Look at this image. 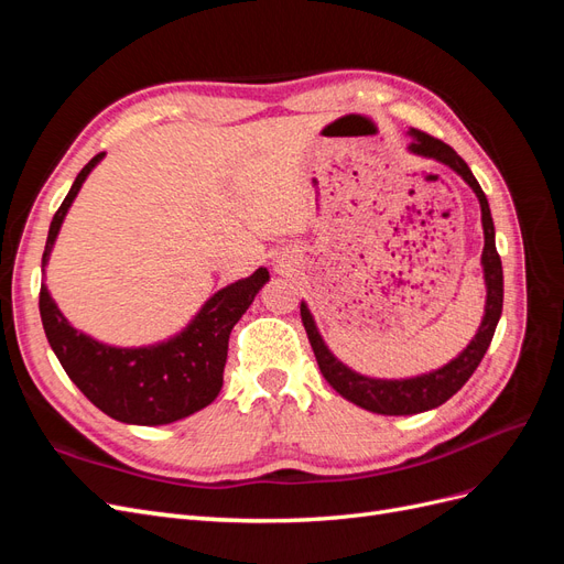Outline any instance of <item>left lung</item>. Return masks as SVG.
I'll return each mask as SVG.
<instances>
[{"label": "left lung", "mask_w": 564, "mask_h": 564, "mask_svg": "<svg viewBox=\"0 0 564 564\" xmlns=\"http://www.w3.org/2000/svg\"><path fill=\"white\" fill-rule=\"evenodd\" d=\"M409 135H412L409 150H412L414 155L433 158L442 164H447L473 187V193L477 195V199H480L482 230H485L482 268H485V284H487V305H485L482 324L480 329H477L475 338L470 340L464 352L454 357L449 365H445L437 371L423 373V377H416V379L381 381V379L360 377V373H355L344 362H338L329 352V348L324 346L308 305L301 303V319H303L305 334H308L322 377L327 379V383L338 392V395H344L352 404L367 409V412L383 414V416H409V414L429 412V409L445 404L454 392L464 388V383L473 377L477 365L482 362V357L494 338V332H497V324L503 308V268H501L497 245H494V220L489 212V202L482 193L480 183L475 181L468 164L460 160L456 155V150L449 148L447 143H442L440 139H435V135L419 129H412Z\"/></svg>", "instance_id": "1"}]
</instances>
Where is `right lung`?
<instances>
[{
  "instance_id": "1",
  "label": "right lung",
  "mask_w": 564,
  "mask_h": 564,
  "mask_svg": "<svg viewBox=\"0 0 564 564\" xmlns=\"http://www.w3.org/2000/svg\"><path fill=\"white\" fill-rule=\"evenodd\" d=\"M104 160V152L82 169L48 226L42 270L56 242L63 218L84 178ZM268 270L216 292L187 327L158 346L112 348L70 327L48 289H40V315L48 346L54 348L70 381L100 412L122 423L164 425L212 404L224 386L230 332L268 282Z\"/></svg>"
}]
</instances>
